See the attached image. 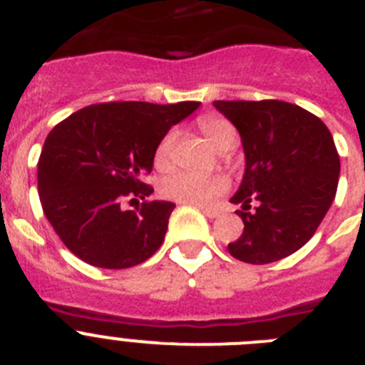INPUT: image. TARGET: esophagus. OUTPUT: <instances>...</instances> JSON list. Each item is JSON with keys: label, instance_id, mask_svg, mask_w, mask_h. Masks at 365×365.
I'll return each mask as SVG.
<instances>
[{"label": "esophagus", "instance_id": "34e87169", "mask_svg": "<svg viewBox=\"0 0 365 365\" xmlns=\"http://www.w3.org/2000/svg\"><path fill=\"white\" fill-rule=\"evenodd\" d=\"M199 210H201L202 214L206 215V217H210V219L217 217V215H219V212L214 210V208H205V206H199Z\"/></svg>", "mask_w": 365, "mask_h": 365}]
</instances>
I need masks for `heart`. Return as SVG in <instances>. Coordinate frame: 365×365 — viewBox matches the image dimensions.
<instances>
[{"mask_svg": "<svg viewBox=\"0 0 365 365\" xmlns=\"http://www.w3.org/2000/svg\"><path fill=\"white\" fill-rule=\"evenodd\" d=\"M199 130L217 148L219 151H228L237 144V130L228 120L215 115H205L197 120ZM175 131H168L159 140L153 153V163L157 170H168L172 164ZM228 179L225 175H201L193 172H173L164 177L160 182V193L166 199L185 202V205L205 206L228 190Z\"/></svg>", "mask_w": 365, "mask_h": 365, "instance_id": "obj_1", "label": "heart"}]
</instances>
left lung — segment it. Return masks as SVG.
<instances>
[{"label": "left lung", "mask_w": 365, "mask_h": 365, "mask_svg": "<svg viewBox=\"0 0 365 365\" xmlns=\"http://www.w3.org/2000/svg\"><path fill=\"white\" fill-rule=\"evenodd\" d=\"M214 106L240 131L247 159L230 199L243 208L235 214L245 228L228 252L252 265L291 256L314 235L336 195L340 157L333 135L316 115L283 100Z\"/></svg>", "instance_id": "8db88e82"}]
</instances>
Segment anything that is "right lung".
I'll use <instances>...</instances> for the list:
<instances>
[{
    "label": "right lung",
    "mask_w": 365,
    "mask_h": 365,
    "mask_svg": "<svg viewBox=\"0 0 365 365\" xmlns=\"http://www.w3.org/2000/svg\"><path fill=\"white\" fill-rule=\"evenodd\" d=\"M199 102L93 104L54 125L38 160V193L45 217L76 257L100 269L140 265L160 248L175 205L146 199L143 177L172 125Z\"/></svg>",
    "instance_id": "obj_1"
}]
</instances>
